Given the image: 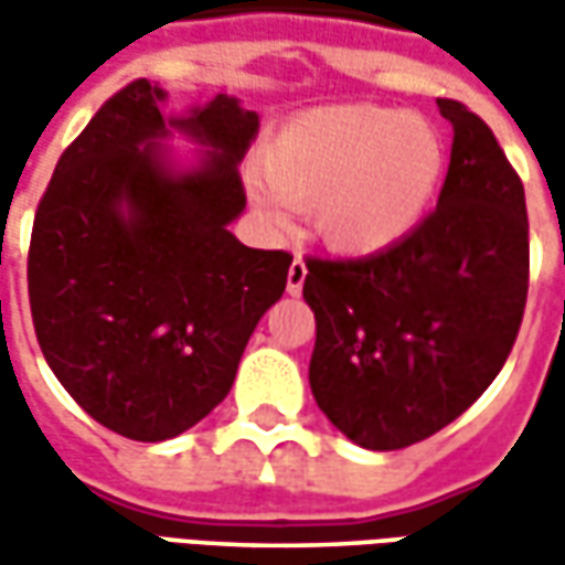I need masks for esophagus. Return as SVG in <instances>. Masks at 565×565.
<instances>
[{
    "mask_svg": "<svg viewBox=\"0 0 565 565\" xmlns=\"http://www.w3.org/2000/svg\"><path fill=\"white\" fill-rule=\"evenodd\" d=\"M305 279H308V264H305L301 257H295L292 267H289V279H286V289H289V295H301V289H305Z\"/></svg>",
    "mask_w": 565,
    "mask_h": 565,
    "instance_id": "esophagus-1",
    "label": "esophagus"
}]
</instances>
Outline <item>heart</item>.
Instances as JSON below:
<instances>
[{"label": "heart", "mask_w": 565, "mask_h": 565, "mask_svg": "<svg viewBox=\"0 0 565 565\" xmlns=\"http://www.w3.org/2000/svg\"><path fill=\"white\" fill-rule=\"evenodd\" d=\"M440 131L415 113L323 106L279 128L264 179L286 206L311 210L317 238L339 254H377L418 226L444 179ZM260 204L276 213L270 194Z\"/></svg>", "instance_id": "1"}]
</instances>
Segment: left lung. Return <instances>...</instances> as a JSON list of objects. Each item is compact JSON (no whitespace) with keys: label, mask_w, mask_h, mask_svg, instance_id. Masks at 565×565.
<instances>
[{"label":"left lung","mask_w":565,"mask_h":565,"mask_svg":"<svg viewBox=\"0 0 565 565\" xmlns=\"http://www.w3.org/2000/svg\"><path fill=\"white\" fill-rule=\"evenodd\" d=\"M437 106L452 125L437 210L377 254L308 257L311 393L352 444L380 452L427 440L488 390L529 298L522 179L466 103Z\"/></svg>","instance_id":"8db88e82"}]
</instances>
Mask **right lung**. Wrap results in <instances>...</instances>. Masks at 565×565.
I'll return each mask as SVG.
<instances>
[{
  "mask_svg": "<svg viewBox=\"0 0 565 565\" xmlns=\"http://www.w3.org/2000/svg\"><path fill=\"white\" fill-rule=\"evenodd\" d=\"M163 103L138 77L99 106L55 163L28 254L43 359L94 422L141 444L179 437L226 399L292 264L228 232L257 113L228 94L188 116H163ZM172 127L207 147L188 173L159 147Z\"/></svg>",
  "mask_w": 565,
  "mask_h": 565,
  "instance_id": "1",
  "label": "right lung"
}]
</instances>
